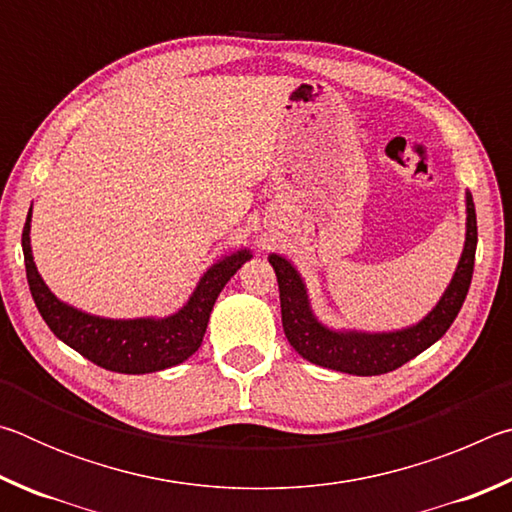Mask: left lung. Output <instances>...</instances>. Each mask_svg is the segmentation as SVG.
I'll list each match as a JSON object with an SVG mask.
<instances>
[{
    "label": "left lung",
    "instance_id": "1",
    "mask_svg": "<svg viewBox=\"0 0 512 512\" xmlns=\"http://www.w3.org/2000/svg\"><path fill=\"white\" fill-rule=\"evenodd\" d=\"M476 253V212L472 194L465 192V244L456 271L443 296L418 323L386 332L329 327L311 307L305 277L296 264L280 253L268 255L280 287L284 334L302 359L348 375H384L418 357L443 336L461 311L472 282Z\"/></svg>",
    "mask_w": 512,
    "mask_h": 512
}]
</instances>
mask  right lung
<instances>
[{
    "label": "right lung",
    "instance_id": "1",
    "mask_svg": "<svg viewBox=\"0 0 512 512\" xmlns=\"http://www.w3.org/2000/svg\"><path fill=\"white\" fill-rule=\"evenodd\" d=\"M31 210L22 230V250L29 289L40 316L69 348L101 368L124 375L167 370L192 357L201 348L219 293L230 277L253 257L250 248H239L235 253L214 259V264L198 277L185 305L169 316L106 318L60 300L42 280L31 250Z\"/></svg>",
    "mask_w": 512,
    "mask_h": 512
}]
</instances>
